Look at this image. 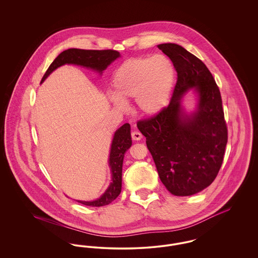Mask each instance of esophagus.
Masks as SVG:
<instances>
[{"label":"esophagus","instance_id":"obj_1","mask_svg":"<svg viewBox=\"0 0 258 258\" xmlns=\"http://www.w3.org/2000/svg\"><path fill=\"white\" fill-rule=\"evenodd\" d=\"M132 137H133V139L135 140V141H138V140H140L142 138V135L139 132H133L132 133Z\"/></svg>","mask_w":258,"mask_h":258}]
</instances>
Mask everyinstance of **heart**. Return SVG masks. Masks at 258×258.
Returning a JSON list of instances; mask_svg holds the SVG:
<instances>
[{"label": "heart", "instance_id": "heart-1", "mask_svg": "<svg viewBox=\"0 0 258 258\" xmlns=\"http://www.w3.org/2000/svg\"><path fill=\"white\" fill-rule=\"evenodd\" d=\"M175 69L163 55L136 57L123 61L111 79L113 103L120 109L125 101L135 99L136 109L144 116H154L162 110L171 96Z\"/></svg>", "mask_w": 258, "mask_h": 258}]
</instances>
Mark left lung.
Here are the masks:
<instances>
[{
	"label": "left lung",
	"mask_w": 258,
	"mask_h": 258,
	"mask_svg": "<svg viewBox=\"0 0 258 258\" xmlns=\"http://www.w3.org/2000/svg\"><path fill=\"white\" fill-rule=\"evenodd\" d=\"M173 62L177 83L170 103L156 116L140 120L160 181L173 196L188 197L216 179L223 161L227 127L221 92L208 68L181 45H158ZM198 94L197 108L186 113L181 98L189 89Z\"/></svg>",
	"instance_id": "left-lung-1"
}]
</instances>
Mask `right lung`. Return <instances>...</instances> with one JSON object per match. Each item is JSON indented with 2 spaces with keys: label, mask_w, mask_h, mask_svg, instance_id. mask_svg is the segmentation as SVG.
I'll return each instance as SVG.
<instances>
[{
  "label": "right lung",
  "mask_w": 258,
  "mask_h": 258,
  "mask_svg": "<svg viewBox=\"0 0 258 258\" xmlns=\"http://www.w3.org/2000/svg\"><path fill=\"white\" fill-rule=\"evenodd\" d=\"M121 55L116 50H84L71 48L64 50L53 61L43 75L40 84L52 74L56 69L68 64H76L83 68L91 69L102 74V72L115 61ZM132 136H131V125L130 123H124L120 128H118L111 143L110 155H109V167H110L111 183L107 189L101 197L93 201H81L76 200L87 206L101 207L111 203L119 197L122 189V169L124 153L132 146Z\"/></svg>",
  "instance_id": "1"
}]
</instances>
